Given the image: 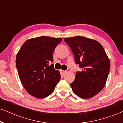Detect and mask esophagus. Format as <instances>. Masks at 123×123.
I'll return each mask as SVG.
<instances>
[{
    "mask_svg": "<svg viewBox=\"0 0 123 123\" xmlns=\"http://www.w3.org/2000/svg\"><path fill=\"white\" fill-rule=\"evenodd\" d=\"M60 72H61V73L62 74H64L66 72V71H65V70H61Z\"/></svg>",
    "mask_w": 123,
    "mask_h": 123,
    "instance_id": "obj_1",
    "label": "esophagus"
}]
</instances>
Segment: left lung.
I'll list each match as a JSON object with an SVG mask.
<instances>
[{"mask_svg": "<svg viewBox=\"0 0 123 123\" xmlns=\"http://www.w3.org/2000/svg\"><path fill=\"white\" fill-rule=\"evenodd\" d=\"M64 41L71 49L75 63L82 68L70 84L72 90L81 98L93 97L104 88L109 75L110 62L105 50L98 42L81 36Z\"/></svg>", "mask_w": 123, "mask_h": 123, "instance_id": "left-lung-1", "label": "left lung"}]
</instances>
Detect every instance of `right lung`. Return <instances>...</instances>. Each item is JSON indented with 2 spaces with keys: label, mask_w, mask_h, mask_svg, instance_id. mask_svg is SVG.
<instances>
[{
  "label": "right lung",
  "mask_w": 123,
  "mask_h": 123,
  "mask_svg": "<svg viewBox=\"0 0 123 123\" xmlns=\"http://www.w3.org/2000/svg\"><path fill=\"white\" fill-rule=\"evenodd\" d=\"M62 39L37 37L26 40L16 55V64L19 79L26 91L37 98L53 93L61 79L54 68L53 53Z\"/></svg>",
  "instance_id": "add662e5"
}]
</instances>
